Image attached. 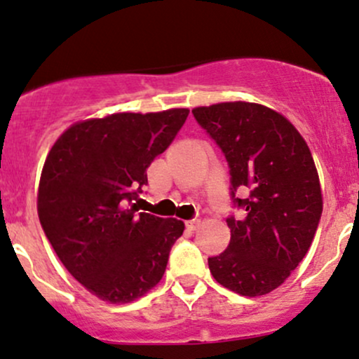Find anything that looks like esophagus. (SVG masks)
Wrapping results in <instances>:
<instances>
[{
    "label": "esophagus",
    "mask_w": 359,
    "mask_h": 359,
    "mask_svg": "<svg viewBox=\"0 0 359 359\" xmlns=\"http://www.w3.org/2000/svg\"><path fill=\"white\" fill-rule=\"evenodd\" d=\"M200 225V220L198 219H193V220H188L187 222V229H190V231H195L196 227Z\"/></svg>",
    "instance_id": "34e87169"
}]
</instances>
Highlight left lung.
Returning a JSON list of instances; mask_svg holds the SVG:
<instances>
[{"mask_svg": "<svg viewBox=\"0 0 359 359\" xmlns=\"http://www.w3.org/2000/svg\"><path fill=\"white\" fill-rule=\"evenodd\" d=\"M231 168L232 200L245 213L227 219L231 243L208 257L212 276L244 297L280 287L307 255L322 215L319 172L287 116L259 103L225 102L193 108ZM237 187L250 190L236 199Z\"/></svg>", "mask_w": 359, "mask_h": 359, "instance_id": "obj_1", "label": "left lung"}]
</instances>
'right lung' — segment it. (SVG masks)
<instances>
[{
  "instance_id": "right-lung-1",
  "label": "right lung",
  "mask_w": 359,
  "mask_h": 359,
  "mask_svg": "<svg viewBox=\"0 0 359 359\" xmlns=\"http://www.w3.org/2000/svg\"><path fill=\"white\" fill-rule=\"evenodd\" d=\"M188 114L169 108L81 120L47 154L37 193L40 224L67 271L100 300L134 302L166 271L184 224L139 212L132 200Z\"/></svg>"
}]
</instances>
